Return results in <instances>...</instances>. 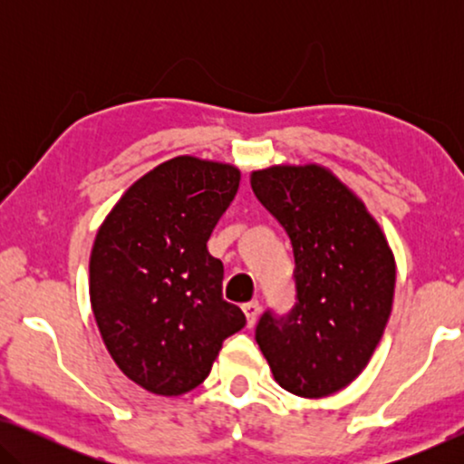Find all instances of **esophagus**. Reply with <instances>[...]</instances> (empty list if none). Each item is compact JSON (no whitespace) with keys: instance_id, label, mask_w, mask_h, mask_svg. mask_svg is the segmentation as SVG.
Returning a JSON list of instances; mask_svg holds the SVG:
<instances>
[{"instance_id":"34e87169","label":"esophagus","mask_w":464,"mask_h":464,"mask_svg":"<svg viewBox=\"0 0 464 464\" xmlns=\"http://www.w3.org/2000/svg\"><path fill=\"white\" fill-rule=\"evenodd\" d=\"M243 313L246 316V325L253 327V325H256L257 316H259V302L253 300V302L243 304Z\"/></svg>"}]
</instances>
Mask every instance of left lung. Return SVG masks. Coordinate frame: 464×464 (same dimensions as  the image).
<instances>
[{
  "mask_svg": "<svg viewBox=\"0 0 464 464\" xmlns=\"http://www.w3.org/2000/svg\"><path fill=\"white\" fill-rule=\"evenodd\" d=\"M251 188L287 232L297 291L287 316L259 319L256 340L285 391L334 395L365 370L382 338L395 256L363 200L321 164L257 169Z\"/></svg>",
  "mask_w": 464,
  "mask_h": 464,
  "instance_id": "left-lung-1",
  "label": "left lung"
}]
</instances>
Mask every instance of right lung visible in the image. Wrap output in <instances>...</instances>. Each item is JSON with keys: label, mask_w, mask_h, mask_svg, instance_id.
I'll use <instances>...</instances> for the list:
<instances>
[{"label": "right lung", "mask_w": 464, "mask_h": 464, "mask_svg": "<svg viewBox=\"0 0 464 464\" xmlns=\"http://www.w3.org/2000/svg\"><path fill=\"white\" fill-rule=\"evenodd\" d=\"M234 164L177 156L126 189L91 251V306L126 378L162 397L205 382L243 310L221 297L224 264L207 249L237 196Z\"/></svg>", "instance_id": "1"}]
</instances>
